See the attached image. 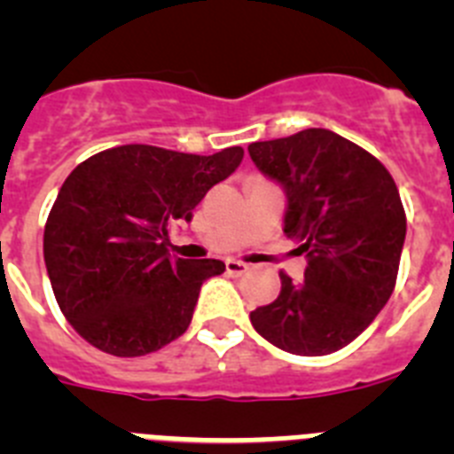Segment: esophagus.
Instances as JSON below:
<instances>
[{"mask_svg":"<svg viewBox=\"0 0 454 454\" xmlns=\"http://www.w3.org/2000/svg\"><path fill=\"white\" fill-rule=\"evenodd\" d=\"M224 268H227V272H230L231 277H240L250 270V266H247V263L236 262V259H227V262H224Z\"/></svg>","mask_w":454,"mask_h":454,"instance_id":"1","label":"esophagus"}]
</instances>
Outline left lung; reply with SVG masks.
Segmentation results:
<instances>
[{"mask_svg":"<svg viewBox=\"0 0 454 454\" xmlns=\"http://www.w3.org/2000/svg\"><path fill=\"white\" fill-rule=\"evenodd\" d=\"M286 192L284 234L307 254L304 282L279 275L282 291L250 314L279 350L320 356L346 348L391 298L407 218L387 168L330 129H304L247 147Z\"/></svg>","mask_w":454,"mask_h":454,"instance_id":"obj_1","label":"left lung"}]
</instances>
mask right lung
<instances>
[{
    "label": "right lung",
    "instance_id": "right-lung-1",
    "mask_svg": "<svg viewBox=\"0 0 454 454\" xmlns=\"http://www.w3.org/2000/svg\"><path fill=\"white\" fill-rule=\"evenodd\" d=\"M243 161V147L211 156L120 145L79 163L45 224L56 302L79 336L115 356L161 350L188 330L218 259H179L168 231L191 223L207 191Z\"/></svg>",
    "mask_w": 454,
    "mask_h": 454
}]
</instances>
